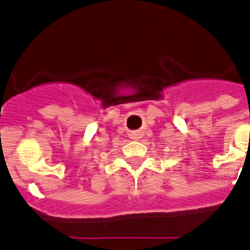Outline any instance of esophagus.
I'll return each mask as SVG.
<instances>
[{
  "mask_svg": "<svg viewBox=\"0 0 250 250\" xmlns=\"http://www.w3.org/2000/svg\"><path fill=\"white\" fill-rule=\"evenodd\" d=\"M131 139H135V140L140 139V133H137V132H133V133L131 135Z\"/></svg>",
  "mask_w": 250,
  "mask_h": 250,
  "instance_id": "1",
  "label": "esophagus"
}]
</instances>
